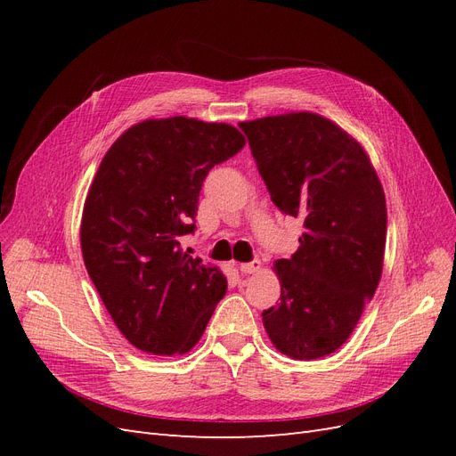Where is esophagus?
Wrapping results in <instances>:
<instances>
[{"mask_svg":"<svg viewBox=\"0 0 456 456\" xmlns=\"http://www.w3.org/2000/svg\"><path fill=\"white\" fill-rule=\"evenodd\" d=\"M260 268H262L260 260H253V262H243V265H240V270H241V273H256V272H260Z\"/></svg>","mask_w":456,"mask_h":456,"instance_id":"1","label":"esophagus"}]
</instances>
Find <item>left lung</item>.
Returning <instances> with one entry per match:
<instances>
[{"label":"left lung","mask_w":456,"mask_h":456,"mask_svg":"<svg viewBox=\"0 0 456 456\" xmlns=\"http://www.w3.org/2000/svg\"><path fill=\"white\" fill-rule=\"evenodd\" d=\"M273 205L305 220L298 249L273 262L280 302L262 312L272 344L317 360L348 340L375 295L386 198L363 146L330 119L291 112L241 121Z\"/></svg>","instance_id":"left-lung-1"}]
</instances>
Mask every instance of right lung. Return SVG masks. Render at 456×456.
<instances>
[{
    "instance_id": "1",
    "label": "right lung",
    "mask_w": 456,
    "mask_h": 456,
    "mask_svg": "<svg viewBox=\"0 0 456 456\" xmlns=\"http://www.w3.org/2000/svg\"><path fill=\"white\" fill-rule=\"evenodd\" d=\"M245 136L228 123L144 119L110 146L81 216V253L108 314L134 348L181 355L201 338L226 278L183 251L200 190Z\"/></svg>"
}]
</instances>
